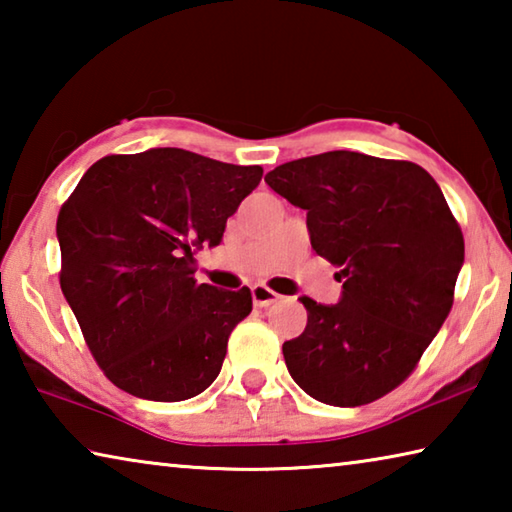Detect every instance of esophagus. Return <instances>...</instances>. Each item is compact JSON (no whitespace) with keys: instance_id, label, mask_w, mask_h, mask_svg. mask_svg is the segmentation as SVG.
Wrapping results in <instances>:
<instances>
[{"instance_id":"1","label":"esophagus","mask_w":512,"mask_h":512,"mask_svg":"<svg viewBox=\"0 0 512 512\" xmlns=\"http://www.w3.org/2000/svg\"><path fill=\"white\" fill-rule=\"evenodd\" d=\"M250 293H253L255 307H268V305H273V302L280 300V293L268 289L266 284H255V287L250 289Z\"/></svg>"}]
</instances>
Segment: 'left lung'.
<instances>
[{
    "mask_svg": "<svg viewBox=\"0 0 512 512\" xmlns=\"http://www.w3.org/2000/svg\"><path fill=\"white\" fill-rule=\"evenodd\" d=\"M264 180L307 210L311 248L343 275L339 305L300 298L307 327L282 345L293 381L332 406L379 400L454 305L465 244L443 192L418 164L354 151L284 162Z\"/></svg>",
    "mask_w": 512,
    "mask_h": 512,
    "instance_id": "8db88e82",
    "label": "left lung"
}]
</instances>
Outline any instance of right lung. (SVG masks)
<instances>
[{"mask_svg": "<svg viewBox=\"0 0 512 512\" xmlns=\"http://www.w3.org/2000/svg\"><path fill=\"white\" fill-rule=\"evenodd\" d=\"M262 173L185 149L106 155L60 207V289L121 391L180 402L219 377L253 296L198 284L194 253L221 244Z\"/></svg>", "mask_w": 512, "mask_h": 512, "instance_id": "right-lung-1", "label": "right lung"}]
</instances>
